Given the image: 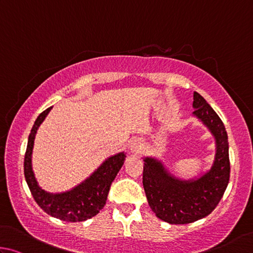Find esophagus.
<instances>
[{"label":"esophagus","instance_id":"esophagus-1","mask_svg":"<svg viewBox=\"0 0 253 253\" xmlns=\"http://www.w3.org/2000/svg\"><path fill=\"white\" fill-rule=\"evenodd\" d=\"M142 149H143L142 141H141L140 139L132 140V142L130 144V150H131L132 153H134V154L141 153V151H142Z\"/></svg>","mask_w":253,"mask_h":253}]
</instances>
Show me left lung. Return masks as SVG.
I'll list each match as a JSON object with an SVG mask.
<instances>
[{"instance_id": "left-lung-1", "label": "left lung", "mask_w": 253, "mask_h": 253, "mask_svg": "<svg viewBox=\"0 0 253 253\" xmlns=\"http://www.w3.org/2000/svg\"><path fill=\"white\" fill-rule=\"evenodd\" d=\"M193 114L215 136L216 153L211 170L198 180L181 181L168 173L159 161L144 159L142 183L149 206L159 219L171 224L191 223L210 214L229 183V143L223 122L198 92L193 93Z\"/></svg>"}]
</instances>
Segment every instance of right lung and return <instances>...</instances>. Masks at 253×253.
<instances>
[{"instance_id":"right-lung-1","label":"right lung","mask_w":253,"mask_h":253,"mask_svg":"<svg viewBox=\"0 0 253 253\" xmlns=\"http://www.w3.org/2000/svg\"><path fill=\"white\" fill-rule=\"evenodd\" d=\"M52 106L39 115L29 135L24 157V175L35 202L47 214L68 222L85 221L99 213L105 206L111 184L123 166L126 154L123 152L109 158L90 178L69 192L51 194L42 190L34 178L31 165L35 133Z\"/></svg>"}]
</instances>
